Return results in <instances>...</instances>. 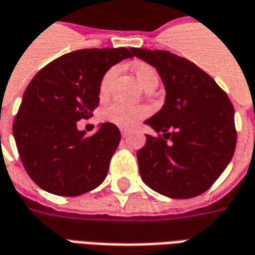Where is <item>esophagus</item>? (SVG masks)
Returning <instances> with one entry per match:
<instances>
[{
	"instance_id": "34e87169",
	"label": "esophagus",
	"mask_w": 255,
	"mask_h": 255,
	"mask_svg": "<svg viewBox=\"0 0 255 255\" xmlns=\"http://www.w3.org/2000/svg\"><path fill=\"white\" fill-rule=\"evenodd\" d=\"M120 131H122V136H124V138H126L128 133H129V131H128V129H120Z\"/></svg>"
}]
</instances>
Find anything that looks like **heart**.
<instances>
[{
    "label": "heart",
    "instance_id": "obj_1",
    "mask_svg": "<svg viewBox=\"0 0 255 255\" xmlns=\"http://www.w3.org/2000/svg\"><path fill=\"white\" fill-rule=\"evenodd\" d=\"M136 81L139 83L143 88L150 84H157L158 76L157 72L149 65H136L132 69ZM116 69H109L105 73V76L101 80L99 85V94L101 97H106L109 92L112 80L115 77ZM147 115V109L145 106H138V105H127V103L116 102L110 105L108 109L105 110V119L108 122L113 123L116 126L123 128H129L136 126L138 123Z\"/></svg>",
    "mask_w": 255,
    "mask_h": 255
}]
</instances>
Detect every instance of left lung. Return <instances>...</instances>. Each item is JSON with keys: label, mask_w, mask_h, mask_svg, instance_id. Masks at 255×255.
<instances>
[{"label": "left lung", "mask_w": 255, "mask_h": 255, "mask_svg": "<svg viewBox=\"0 0 255 255\" xmlns=\"http://www.w3.org/2000/svg\"><path fill=\"white\" fill-rule=\"evenodd\" d=\"M133 55L156 67L165 87L163 108L145 122L158 136L146 135L136 153L140 178L167 197L202 195L235 152L233 105L193 62L160 49L133 48Z\"/></svg>", "instance_id": "left-lung-1"}]
</instances>
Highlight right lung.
Masks as SVG:
<instances>
[{"instance_id":"1","label":"right lung","mask_w":255,"mask_h":255,"mask_svg":"<svg viewBox=\"0 0 255 255\" xmlns=\"http://www.w3.org/2000/svg\"><path fill=\"white\" fill-rule=\"evenodd\" d=\"M132 56L133 48L78 49L52 60L30 81L13 122V136L24 170L41 189L78 196L105 181L120 131L103 123L87 136L77 122L90 119L98 108L105 73Z\"/></svg>"}]
</instances>
